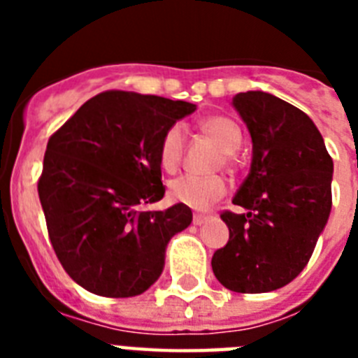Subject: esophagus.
I'll return each mask as SVG.
<instances>
[{"label":"esophagus","instance_id":"esophagus-1","mask_svg":"<svg viewBox=\"0 0 358 358\" xmlns=\"http://www.w3.org/2000/svg\"><path fill=\"white\" fill-rule=\"evenodd\" d=\"M210 215H204V213H195L194 215V224L195 226H202V224H206L210 220Z\"/></svg>","mask_w":358,"mask_h":358}]
</instances>
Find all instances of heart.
<instances>
[{
    "instance_id": "1",
    "label": "heart",
    "mask_w": 358,
    "mask_h": 358,
    "mask_svg": "<svg viewBox=\"0 0 358 358\" xmlns=\"http://www.w3.org/2000/svg\"><path fill=\"white\" fill-rule=\"evenodd\" d=\"M199 127L208 138L215 141L222 150L220 161L231 163L235 159L236 150L242 145V132L233 120L226 116H208L199 123ZM185 152V131L179 123L170 125L164 131L159 141V163L164 172H176L179 169ZM227 194V182L220 176L199 177V176H182L176 181L170 182L169 197L173 202L185 204L192 210H208L217 201Z\"/></svg>"
}]
</instances>
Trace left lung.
Listing matches in <instances>:
<instances>
[{
  "instance_id": "left-lung-1",
  "label": "left lung",
  "mask_w": 358,
  "mask_h": 358,
  "mask_svg": "<svg viewBox=\"0 0 358 358\" xmlns=\"http://www.w3.org/2000/svg\"><path fill=\"white\" fill-rule=\"evenodd\" d=\"M252 140L251 172L222 211L229 240L211 258L226 289L260 294L301 273L331 210L334 161L314 122L292 103L248 91L233 98Z\"/></svg>"
}]
</instances>
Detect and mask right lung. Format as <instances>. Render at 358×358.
<instances>
[{
    "label": "right lung",
    "mask_w": 358,
    "mask_h": 358,
    "mask_svg": "<svg viewBox=\"0 0 358 358\" xmlns=\"http://www.w3.org/2000/svg\"><path fill=\"white\" fill-rule=\"evenodd\" d=\"M195 103L110 90L53 132L37 182L48 236L73 281L106 297L143 294L192 210L145 206L163 199L159 141Z\"/></svg>",
    "instance_id": "obj_1"
}]
</instances>
